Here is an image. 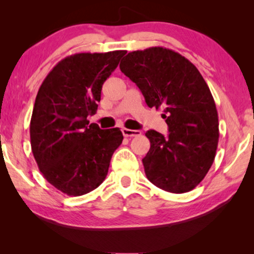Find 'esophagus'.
I'll list each match as a JSON object with an SVG mask.
<instances>
[{"mask_svg": "<svg viewBox=\"0 0 254 254\" xmlns=\"http://www.w3.org/2000/svg\"><path fill=\"white\" fill-rule=\"evenodd\" d=\"M123 134L124 136L130 137V136H137V135H141V131L137 129H128V128H123Z\"/></svg>", "mask_w": 254, "mask_h": 254, "instance_id": "obj_1", "label": "esophagus"}]
</instances>
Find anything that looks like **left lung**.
I'll return each instance as SVG.
<instances>
[{"mask_svg":"<svg viewBox=\"0 0 254 254\" xmlns=\"http://www.w3.org/2000/svg\"><path fill=\"white\" fill-rule=\"evenodd\" d=\"M120 70L141 90L145 103L163 109L169 134L154 129L142 159L147 178L159 189L185 193L199 185L213 164L218 143L214 98L195 65L175 51L150 47L128 53Z\"/></svg>","mask_w":254,"mask_h":254,"instance_id":"obj_1","label":"left lung"}]
</instances>
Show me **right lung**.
Instances as JSON below:
<instances>
[{"mask_svg":"<svg viewBox=\"0 0 254 254\" xmlns=\"http://www.w3.org/2000/svg\"><path fill=\"white\" fill-rule=\"evenodd\" d=\"M125 54L113 51L64 58L38 91L30 124L31 148L45 179L67 195L97 189L123 143L119 128L100 129L86 118L96 113L104 82Z\"/></svg>","mask_w":254,"mask_h":254,"instance_id":"1","label":"right lung"}]
</instances>
